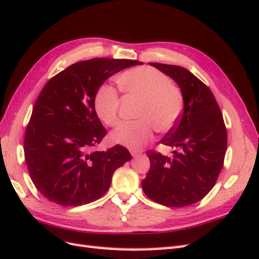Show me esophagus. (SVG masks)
Wrapping results in <instances>:
<instances>
[{"instance_id": "34e87169", "label": "esophagus", "mask_w": 259, "mask_h": 259, "mask_svg": "<svg viewBox=\"0 0 259 259\" xmlns=\"http://www.w3.org/2000/svg\"><path fill=\"white\" fill-rule=\"evenodd\" d=\"M130 152H131L132 156H138L142 153L141 150H130Z\"/></svg>"}]
</instances>
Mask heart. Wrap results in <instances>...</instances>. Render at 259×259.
I'll use <instances>...</instances> for the list:
<instances>
[{"mask_svg":"<svg viewBox=\"0 0 259 259\" xmlns=\"http://www.w3.org/2000/svg\"><path fill=\"white\" fill-rule=\"evenodd\" d=\"M119 88L125 94L141 99L136 121L124 122L111 135L112 140L131 150L141 149L155 129L167 132L180 120L184 109V95L170 78L155 68L137 66L117 76ZM119 94L110 85H102L94 97L98 118L109 127L119 123Z\"/></svg>","mask_w":259,"mask_h":259,"instance_id":"heart-1","label":"heart"}]
</instances>
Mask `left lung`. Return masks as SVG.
I'll return each instance as SVG.
<instances>
[{
	"instance_id": "obj_1",
	"label": "left lung",
	"mask_w": 259,
	"mask_h": 259,
	"mask_svg": "<svg viewBox=\"0 0 259 259\" xmlns=\"http://www.w3.org/2000/svg\"><path fill=\"white\" fill-rule=\"evenodd\" d=\"M170 76L184 95V111L161 143L176 149L170 157L147 151L150 170L141 182L151 200L167 207L193 204L213 188L223 167L228 135L210 89L187 69L151 63Z\"/></svg>"
}]
</instances>
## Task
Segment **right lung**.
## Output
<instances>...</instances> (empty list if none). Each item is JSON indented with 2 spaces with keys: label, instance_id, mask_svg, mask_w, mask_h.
Returning <instances> with one entry per match:
<instances>
[{
  "label": "right lung",
  "instance_id": "add662e5",
  "mask_svg": "<svg viewBox=\"0 0 259 259\" xmlns=\"http://www.w3.org/2000/svg\"><path fill=\"white\" fill-rule=\"evenodd\" d=\"M140 61L94 58L51 77L32 108L24 139L25 162L36 188L48 200L76 207L97 200L115 170L131 160L120 144L94 151L106 129L94 108L103 83Z\"/></svg>",
  "mask_w": 259,
  "mask_h": 259
}]
</instances>
